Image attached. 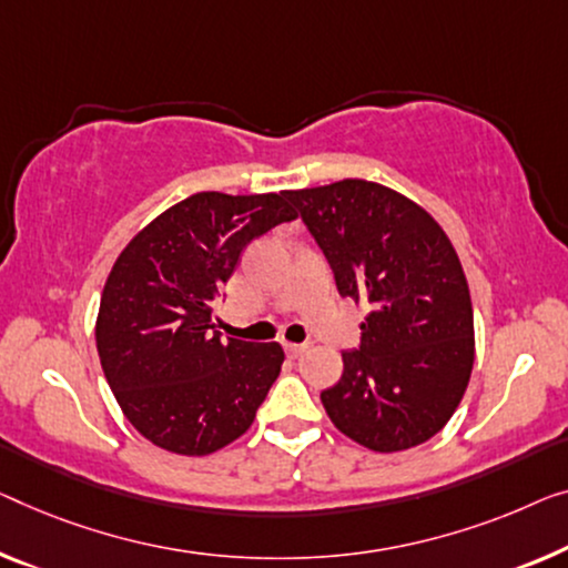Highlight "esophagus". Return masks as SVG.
Returning a JSON list of instances; mask_svg holds the SVG:
<instances>
[{
    "label": "esophagus",
    "instance_id": "esophagus-1",
    "mask_svg": "<svg viewBox=\"0 0 568 568\" xmlns=\"http://www.w3.org/2000/svg\"><path fill=\"white\" fill-rule=\"evenodd\" d=\"M285 352H287V357H301L303 352H308V344H293V342H285Z\"/></svg>",
    "mask_w": 568,
    "mask_h": 568
}]
</instances>
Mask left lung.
I'll return each instance as SVG.
<instances>
[{"label":"left lung","instance_id":"obj_1","mask_svg":"<svg viewBox=\"0 0 568 568\" xmlns=\"http://www.w3.org/2000/svg\"><path fill=\"white\" fill-rule=\"evenodd\" d=\"M344 298L367 301L359 349L321 403L352 442L405 452L459 408L474 365V316L459 255L436 219L387 185L344 178L287 191Z\"/></svg>","mask_w":568,"mask_h":568}]
</instances>
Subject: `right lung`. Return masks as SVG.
I'll use <instances>...</instances> for the list:
<instances>
[{
  "label": "right lung",
  "instance_id": "obj_1",
  "mask_svg": "<svg viewBox=\"0 0 568 568\" xmlns=\"http://www.w3.org/2000/svg\"><path fill=\"white\" fill-rule=\"evenodd\" d=\"M287 201L193 193L134 234L106 277L101 369L126 420L165 452L206 456L236 442L281 375V344L224 342L211 306L242 250L298 216Z\"/></svg>",
  "mask_w": 568,
  "mask_h": 568
}]
</instances>
